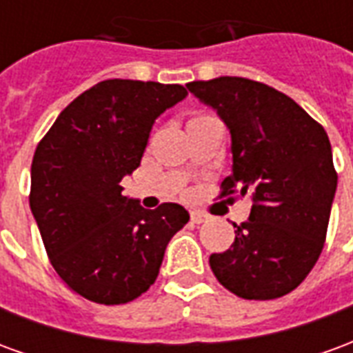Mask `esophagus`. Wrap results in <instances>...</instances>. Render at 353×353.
<instances>
[{"label":"esophagus","instance_id":"1","mask_svg":"<svg viewBox=\"0 0 353 353\" xmlns=\"http://www.w3.org/2000/svg\"><path fill=\"white\" fill-rule=\"evenodd\" d=\"M210 219H212V217L208 214H204V212H196V210L191 212V221L194 223V225H202V223H208Z\"/></svg>","mask_w":353,"mask_h":353}]
</instances>
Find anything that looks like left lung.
Wrapping results in <instances>:
<instances>
[{"label": "left lung", "instance_id": "obj_1", "mask_svg": "<svg viewBox=\"0 0 353 353\" xmlns=\"http://www.w3.org/2000/svg\"><path fill=\"white\" fill-rule=\"evenodd\" d=\"M187 88L230 130L232 174L223 179L221 196L238 187L253 200L250 219L232 223V245L210 255L215 278L248 301L288 295L325 242L336 191L327 132L296 101L259 81L217 77Z\"/></svg>", "mask_w": 353, "mask_h": 353}]
</instances>
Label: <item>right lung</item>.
Instances as JSON below:
<instances>
[{
  "mask_svg": "<svg viewBox=\"0 0 353 353\" xmlns=\"http://www.w3.org/2000/svg\"><path fill=\"white\" fill-rule=\"evenodd\" d=\"M185 96L181 85L101 81L58 115L35 149L30 208L50 265L92 303L124 304L145 293L189 221L179 204L145 210L121 194L154 119Z\"/></svg>",
  "mask_w": 353,
  "mask_h": 353,
  "instance_id": "1",
  "label": "right lung"
}]
</instances>
